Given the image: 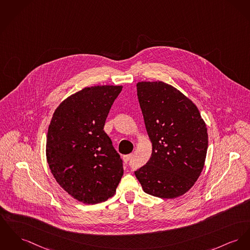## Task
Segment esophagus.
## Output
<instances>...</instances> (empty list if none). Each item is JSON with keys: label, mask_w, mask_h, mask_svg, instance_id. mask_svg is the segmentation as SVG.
<instances>
[{"label": "esophagus", "mask_w": 250, "mask_h": 250, "mask_svg": "<svg viewBox=\"0 0 250 250\" xmlns=\"http://www.w3.org/2000/svg\"><path fill=\"white\" fill-rule=\"evenodd\" d=\"M132 156H133V154H131V153H130V154H127V155H124V156H123V162L127 164V163L131 160Z\"/></svg>", "instance_id": "34e87169"}]
</instances>
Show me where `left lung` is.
<instances>
[{
    "instance_id": "obj_1",
    "label": "left lung",
    "mask_w": 250,
    "mask_h": 250,
    "mask_svg": "<svg viewBox=\"0 0 250 250\" xmlns=\"http://www.w3.org/2000/svg\"><path fill=\"white\" fill-rule=\"evenodd\" d=\"M137 97L152 151L134 173L143 190L173 199L188 191L204 168L208 129L197 106L163 82L136 83Z\"/></svg>"
}]
</instances>
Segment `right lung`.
I'll list each match as a JSON object with an SVG mask.
<instances>
[{
  "instance_id": "obj_1",
  "label": "right lung",
  "mask_w": 250,
  "mask_h": 250,
  "mask_svg": "<svg viewBox=\"0 0 250 250\" xmlns=\"http://www.w3.org/2000/svg\"><path fill=\"white\" fill-rule=\"evenodd\" d=\"M121 85L85 87L55 110L46 136V159L53 176L72 196L87 205L116 193L122 160L103 131Z\"/></svg>"
}]
</instances>
